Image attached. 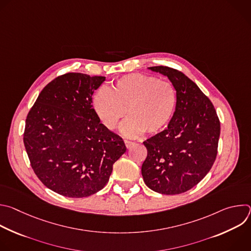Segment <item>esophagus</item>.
Returning a JSON list of instances; mask_svg holds the SVG:
<instances>
[{"instance_id": "1", "label": "esophagus", "mask_w": 251, "mask_h": 251, "mask_svg": "<svg viewBox=\"0 0 251 251\" xmlns=\"http://www.w3.org/2000/svg\"><path fill=\"white\" fill-rule=\"evenodd\" d=\"M124 143H125V146H126L127 148H131V147L135 144V142L130 141V140H127V139L124 140Z\"/></svg>"}]
</instances>
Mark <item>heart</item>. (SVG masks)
I'll return each instance as SVG.
<instances>
[{
    "label": "heart",
    "mask_w": 251,
    "mask_h": 251,
    "mask_svg": "<svg viewBox=\"0 0 251 251\" xmlns=\"http://www.w3.org/2000/svg\"><path fill=\"white\" fill-rule=\"evenodd\" d=\"M92 103L99 120L108 130H115L127 113L130 118L123 125L125 134L134 136L145 132L155 135L172 120L177 94L169 81L132 74L116 80L111 90L99 88Z\"/></svg>",
    "instance_id": "1"
}]
</instances>
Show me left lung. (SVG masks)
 <instances>
[{"instance_id": "left-lung-1", "label": "left lung", "mask_w": 251, "mask_h": 251, "mask_svg": "<svg viewBox=\"0 0 251 251\" xmlns=\"http://www.w3.org/2000/svg\"><path fill=\"white\" fill-rule=\"evenodd\" d=\"M149 68L168 76L177 104L168 128L143 142L148 153L142 176L157 193L182 194L198 185L216 161L221 122L208 97L180 70Z\"/></svg>"}]
</instances>
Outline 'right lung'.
<instances>
[{"label": "right lung", "instance_id": "obj_1", "mask_svg": "<svg viewBox=\"0 0 251 251\" xmlns=\"http://www.w3.org/2000/svg\"><path fill=\"white\" fill-rule=\"evenodd\" d=\"M105 80L68 73L42 90L27 113L24 144L30 166L50 190L68 198L89 197L108 183L124 141L95 113L92 94Z\"/></svg>", "mask_w": 251, "mask_h": 251}]
</instances>
